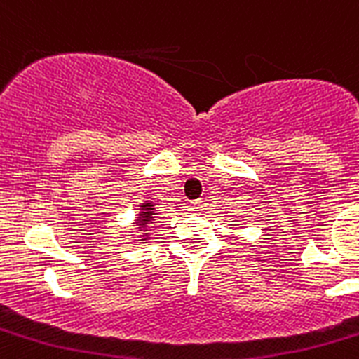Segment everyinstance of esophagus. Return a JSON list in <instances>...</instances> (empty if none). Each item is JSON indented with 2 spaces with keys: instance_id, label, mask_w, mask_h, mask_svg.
Segmentation results:
<instances>
[{
  "instance_id": "esophagus-1",
  "label": "esophagus",
  "mask_w": 359,
  "mask_h": 359,
  "mask_svg": "<svg viewBox=\"0 0 359 359\" xmlns=\"http://www.w3.org/2000/svg\"><path fill=\"white\" fill-rule=\"evenodd\" d=\"M201 207H203V203H201L200 200H196V201H191V210L198 212V210H201Z\"/></svg>"
}]
</instances>
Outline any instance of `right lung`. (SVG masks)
Here are the masks:
<instances>
[{"label": "right lung", "mask_w": 359, "mask_h": 359, "mask_svg": "<svg viewBox=\"0 0 359 359\" xmlns=\"http://www.w3.org/2000/svg\"><path fill=\"white\" fill-rule=\"evenodd\" d=\"M154 203L152 201H145V203L140 205V214H138L137 217V222L135 224L138 226V231H140V238L144 240H149V228H151L152 222L156 221V210H154Z\"/></svg>", "instance_id": "right-lung-1"}]
</instances>
